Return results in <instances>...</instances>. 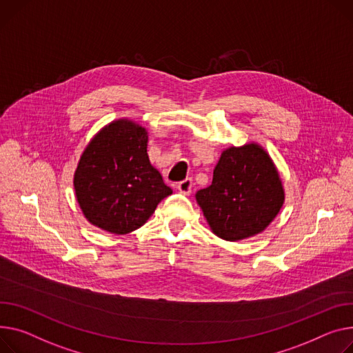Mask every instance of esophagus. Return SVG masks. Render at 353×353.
Returning <instances> with one entry per match:
<instances>
[{"label": "esophagus", "instance_id": "esophagus-1", "mask_svg": "<svg viewBox=\"0 0 353 353\" xmlns=\"http://www.w3.org/2000/svg\"><path fill=\"white\" fill-rule=\"evenodd\" d=\"M192 187H193V180H192L190 177L184 179L183 181H180V183L177 184V189H179V192H180V193H183V194H185V196L192 193Z\"/></svg>", "mask_w": 353, "mask_h": 353}]
</instances>
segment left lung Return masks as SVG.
Returning a JSON list of instances; mask_svg holds the SVG:
<instances>
[{"label": "left lung", "mask_w": 353, "mask_h": 353, "mask_svg": "<svg viewBox=\"0 0 353 353\" xmlns=\"http://www.w3.org/2000/svg\"><path fill=\"white\" fill-rule=\"evenodd\" d=\"M211 230L239 241L267 228L284 203V190L271 157L258 145L221 153L213 181L196 193Z\"/></svg>", "instance_id": "left-lung-1"}]
</instances>
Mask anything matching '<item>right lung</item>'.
<instances>
[{
	"label": "right lung",
	"instance_id": "add662e5",
	"mask_svg": "<svg viewBox=\"0 0 353 353\" xmlns=\"http://www.w3.org/2000/svg\"><path fill=\"white\" fill-rule=\"evenodd\" d=\"M74 185L88 221L113 234L142 227L173 193L149 161L146 129L130 121H116L92 139Z\"/></svg>",
	"mask_w": 353,
	"mask_h": 353
}]
</instances>
